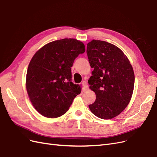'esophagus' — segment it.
Segmentation results:
<instances>
[{
    "label": "esophagus",
    "instance_id": "esophagus-1",
    "mask_svg": "<svg viewBox=\"0 0 157 157\" xmlns=\"http://www.w3.org/2000/svg\"><path fill=\"white\" fill-rule=\"evenodd\" d=\"M82 86L84 87V90H88V83L86 81H83L82 82Z\"/></svg>",
    "mask_w": 157,
    "mask_h": 157
}]
</instances>
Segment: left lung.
<instances>
[{
	"mask_svg": "<svg viewBox=\"0 0 157 157\" xmlns=\"http://www.w3.org/2000/svg\"><path fill=\"white\" fill-rule=\"evenodd\" d=\"M86 53L94 69L88 83L96 96L89 108L101 119H111L124 111L131 100L134 70L124 52L107 42L92 40L87 44Z\"/></svg>",
	"mask_w": 157,
	"mask_h": 157,
	"instance_id": "obj_1",
	"label": "left lung"
}]
</instances>
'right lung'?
Returning <instances> with one entry per match:
<instances>
[{"label": "right lung", "mask_w": 157, "mask_h": 157, "mask_svg": "<svg viewBox=\"0 0 157 157\" xmlns=\"http://www.w3.org/2000/svg\"><path fill=\"white\" fill-rule=\"evenodd\" d=\"M84 52L83 42L63 39L45 44L33 56L25 85L33 106L40 115L52 118L62 116L80 94V86L71 82V67Z\"/></svg>", "instance_id": "add662e5"}]
</instances>
